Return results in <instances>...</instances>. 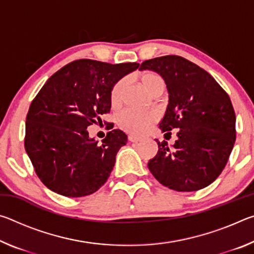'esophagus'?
<instances>
[{"label":"esophagus","mask_w":254,"mask_h":254,"mask_svg":"<svg viewBox=\"0 0 254 254\" xmlns=\"http://www.w3.org/2000/svg\"><path fill=\"white\" fill-rule=\"evenodd\" d=\"M128 141H131V142H140V141H142V137L131 134V135H128Z\"/></svg>","instance_id":"obj_1"}]
</instances>
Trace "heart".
I'll list each match as a JSON object with an SVG mask.
<instances>
[{
  "mask_svg": "<svg viewBox=\"0 0 254 254\" xmlns=\"http://www.w3.org/2000/svg\"><path fill=\"white\" fill-rule=\"evenodd\" d=\"M141 83L148 92L152 93L158 86L165 85L160 76L156 72H144L141 76ZM124 88V81L120 80L114 85L111 92V104L114 107L121 103V96ZM158 119L156 111H139V110H126L119 115V126L124 131L132 134H142Z\"/></svg>",
  "mask_w": 254,
  "mask_h": 254,
  "instance_id": "1",
  "label": "heart"
}]
</instances>
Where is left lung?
<instances>
[{"mask_svg": "<svg viewBox=\"0 0 254 254\" xmlns=\"http://www.w3.org/2000/svg\"><path fill=\"white\" fill-rule=\"evenodd\" d=\"M139 69L156 71L165 80L169 102L159 127L165 137L171 130L178 136L173 147L157 141L158 153L149 160V170L174 190L207 187L224 169L235 142L229 95L212 75L180 56L145 60Z\"/></svg>", "mask_w": 254, "mask_h": 254, "instance_id": "obj_1", "label": "left lung"}]
</instances>
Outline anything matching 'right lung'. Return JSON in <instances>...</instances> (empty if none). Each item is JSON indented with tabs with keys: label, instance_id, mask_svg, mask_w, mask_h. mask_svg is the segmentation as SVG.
I'll use <instances>...</instances> for the list:
<instances>
[{
	"label": "right lung",
	"instance_id": "right-lung-1",
	"mask_svg": "<svg viewBox=\"0 0 254 254\" xmlns=\"http://www.w3.org/2000/svg\"><path fill=\"white\" fill-rule=\"evenodd\" d=\"M139 66L79 59L42 86L29 107L24 148L37 176L50 190L83 197L106 183L127 136L117 128L98 144L89 137L87 127L102 122L101 115L111 110L114 85Z\"/></svg>",
	"mask_w": 254,
	"mask_h": 254
}]
</instances>
